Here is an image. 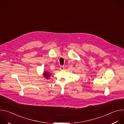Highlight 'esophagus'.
I'll use <instances>...</instances> for the list:
<instances>
[{"instance_id": "obj_1", "label": "esophagus", "mask_w": 124, "mask_h": 124, "mask_svg": "<svg viewBox=\"0 0 124 124\" xmlns=\"http://www.w3.org/2000/svg\"><path fill=\"white\" fill-rule=\"evenodd\" d=\"M60 70H64L65 68H64V66H61V67H60Z\"/></svg>"}]
</instances>
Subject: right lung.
<instances>
[{
    "label": "right lung",
    "mask_w": 124,
    "mask_h": 124,
    "mask_svg": "<svg viewBox=\"0 0 124 124\" xmlns=\"http://www.w3.org/2000/svg\"><path fill=\"white\" fill-rule=\"evenodd\" d=\"M50 75H51V74L49 72H48V71H45L43 73V77H44L45 78H46L47 79H49V78L50 77Z\"/></svg>",
    "instance_id": "obj_1"
}]
</instances>
